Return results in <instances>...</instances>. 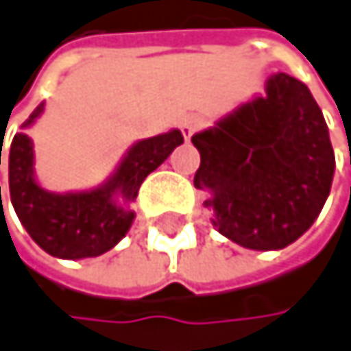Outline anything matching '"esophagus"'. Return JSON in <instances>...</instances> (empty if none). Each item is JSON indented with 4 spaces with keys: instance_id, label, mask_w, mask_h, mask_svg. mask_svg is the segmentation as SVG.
I'll return each mask as SVG.
<instances>
[{
    "instance_id": "esophagus-1",
    "label": "esophagus",
    "mask_w": 351,
    "mask_h": 351,
    "mask_svg": "<svg viewBox=\"0 0 351 351\" xmlns=\"http://www.w3.org/2000/svg\"><path fill=\"white\" fill-rule=\"evenodd\" d=\"M202 124H204V119H202L199 115H195V113L185 115V117L181 119V130H183L185 141H189V138H191V136L202 128Z\"/></svg>"
}]
</instances>
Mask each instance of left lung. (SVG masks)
<instances>
[{"instance_id": "obj_1", "label": "left lung", "mask_w": 351, "mask_h": 351, "mask_svg": "<svg viewBox=\"0 0 351 351\" xmlns=\"http://www.w3.org/2000/svg\"><path fill=\"white\" fill-rule=\"evenodd\" d=\"M199 152L193 177L210 191L213 225L252 250H278L303 236L330 191L335 154L324 115L303 82L267 80L265 97L240 105L191 136Z\"/></svg>"}]
</instances>
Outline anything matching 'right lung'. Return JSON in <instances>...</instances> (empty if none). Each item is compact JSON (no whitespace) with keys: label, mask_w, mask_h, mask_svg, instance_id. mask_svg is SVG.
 Instances as JSON below:
<instances>
[{"label":"right lung","mask_w":351,"mask_h":351,"mask_svg":"<svg viewBox=\"0 0 351 351\" xmlns=\"http://www.w3.org/2000/svg\"><path fill=\"white\" fill-rule=\"evenodd\" d=\"M42 109L44 105H39L25 126H29ZM181 143V130H170L154 138L138 141L109 183L92 191L60 195L50 193L35 183L33 145L25 132H19L10 145L12 206L35 244L52 257H99L126 236L134 219V213L128 206L117 204L115 195H122L124 204L132 202L147 174H152Z\"/></svg>","instance_id":"obj_1"}]
</instances>
